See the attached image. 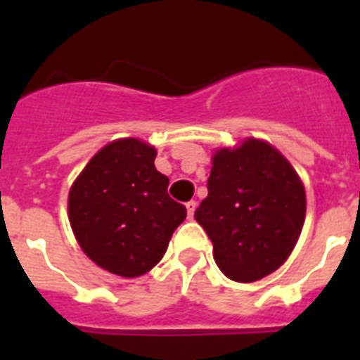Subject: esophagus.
<instances>
[{
	"label": "esophagus",
	"instance_id": "34e87169",
	"mask_svg": "<svg viewBox=\"0 0 360 360\" xmlns=\"http://www.w3.org/2000/svg\"><path fill=\"white\" fill-rule=\"evenodd\" d=\"M186 207H187V216H189V218H193V216H195V211H196V202H195V200H191V202H187Z\"/></svg>",
	"mask_w": 360,
	"mask_h": 360
}]
</instances>
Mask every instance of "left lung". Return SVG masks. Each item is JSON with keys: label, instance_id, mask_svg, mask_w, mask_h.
Wrapping results in <instances>:
<instances>
[{"label": "left lung", "instance_id": "8db88e82", "mask_svg": "<svg viewBox=\"0 0 360 360\" xmlns=\"http://www.w3.org/2000/svg\"><path fill=\"white\" fill-rule=\"evenodd\" d=\"M207 189L195 218L229 279L257 281L287 262L303 229L307 196L278 149L257 139L218 149Z\"/></svg>", "mask_w": 360, "mask_h": 360}]
</instances>
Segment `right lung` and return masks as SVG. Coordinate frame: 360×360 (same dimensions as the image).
<instances>
[{
  "instance_id": "1",
  "label": "right lung",
  "mask_w": 360,
  "mask_h": 360,
  "mask_svg": "<svg viewBox=\"0 0 360 360\" xmlns=\"http://www.w3.org/2000/svg\"><path fill=\"white\" fill-rule=\"evenodd\" d=\"M155 148L139 139L110 142L75 178L68 216L81 249L101 269L139 278L162 259L186 219L155 167Z\"/></svg>"
}]
</instances>
